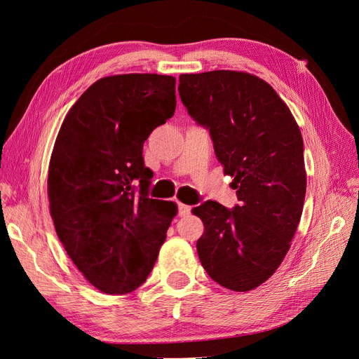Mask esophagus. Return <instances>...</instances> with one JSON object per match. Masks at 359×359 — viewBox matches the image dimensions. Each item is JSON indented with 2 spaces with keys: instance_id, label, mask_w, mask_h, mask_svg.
<instances>
[{
  "instance_id": "obj_1",
  "label": "esophagus",
  "mask_w": 359,
  "mask_h": 359,
  "mask_svg": "<svg viewBox=\"0 0 359 359\" xmlns=\"http://www.w3.org/2000/svg\"><path fill=\"white\" fill-rule=\"evenodd\" d=\"M190 211H191V206H189V205H186V203H178V212H180V215H187V214H190Z\"/></svg>"
}]
</instances>
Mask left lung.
<instances>
[{
	"label": "left lung",
	"instance_id": "8db88e82",
	"mask_svg": "<svg viewBox=\"0 0 359 359\" xmlns=\"http://www.w3.org/2000/svg\"><path fill=\"white\" fill-rule=\"evenodd\" d=\"M180 97L210 130L240 205L193 208L205 231L201 264L226 289L260 286L283 262L301 220L307 177L299 127L273 86L255 74L214 70L180 76Z\"/></svg>",
	"mask_w": 359,
	"mask_h": 359
}]
</instances>
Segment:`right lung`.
Here are the masks:
<instances>
[{"mask_svg":"<svg viewBox=\"0 0 359 359\" xmlns=\"http://www.w3.org/2000/svg\"><path fill=\"white\" fill-rule=\"evenodd\" d=\"M175 78L106 76L64 118L50 156L48 196L55 231L83 277L109 295L145 283L178 208L148 198L142 148L175 112ZM140 182V193L135 184Z\"/></svg>","mask_w":359,"mask_h":359,"instance_id":"obj_1","label":"right lung"}]
</instances>
